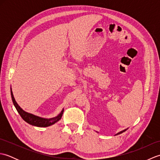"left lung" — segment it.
I'll list each match as a JSON object with an SVG mask.
<instances>
[{
  "instance_id": "obj_1",
  "label": "left lung",
  "mask_w": 160,
  "mask_h": 160,
  "mask_svg": "<svg viewBox=\"0 0 160 160\" xmlns=\"http://www.w3.org/2000/svg\"><path fill=\"white\" fill-rule=\"evenodd\" d=\"M127 129H124V130H123V131H120V132H118V133L116 134V135H119V134H121V133H122V132H124V131H127Z\"/></svg>"
}]
</instances>
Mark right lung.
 Returning a JSON list of instances; mask_svg holds the SVG:
<instances>
[{"mask_svg":"<svg viewBox=\"0 0 160 160\" xmlns=\"http://www.w3.org/2000/svg\"><path fill=\"white\" fill-rule=\"evenodd\" d=\"M11 96H12V99L13 105H14V107H16L17 111L18 112V113L20 114V115L21 116V118L23 119V120L26 122H28V123L29 124L36 126V127H49V126L55 124L56 122L59 121L62 116L64 109H62V111L60 112V113L58 115V116L53 118H50V119L42 118L38 116H36V115H34L33 114L27 113V112H25V111H23L22 108L18 106V104H17V102L14 99V97H13L12 89H11Z\"/></svg>","mask_w":160,"mask_h":160,"instance_id":"obj_1","label":"right lung"}]
</instances>
